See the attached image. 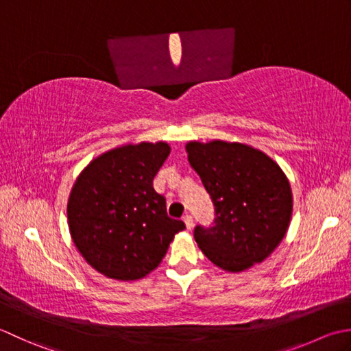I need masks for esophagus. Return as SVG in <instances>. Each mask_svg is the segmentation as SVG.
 Wrapping results in <instances>:
<instances>
[{"instance_id": "esophagus-1", "label": "esophagus", "mask_w": 351, "mask_h": 351, "mask_svg": "<svg viewBox=\"0 0 351 351\" xmlns=\"http://www.w3.org/2000/svg\"><path fill=\"white\" fill-rule=\"evenodd\" d=\"M183 221H184L186 228H188V230H191V228L194 227V219H192L191 215H184V217H183Z\"/></svg>"}]
</instances>
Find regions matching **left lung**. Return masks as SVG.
Instances as JSON below:
<instances>
[{"label":"left lung","mask_w":351,"mask_h":351,"mask_svg":"<svg viewBox=\"0 0 351 351\" xmlns=\"http://www.w3.org/2000/svg\"><path fill=\"white\" fill-rule=\"evenodd\" d=\"M186 152L215 206L213 226L194 230L204 256L232 273L267 259L285 238L292 215L291 186L280 167L239 142L194 141Z\"/></svg>","instance_id":"left-lung-1"}]
</instances>
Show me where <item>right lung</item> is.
<instances>
[{
    "mask_svg": "<svg viewBox=\"0 0 351 351\" xmlns=\"http://www.w3.org/2000/svg\"><path fill=\"white\" fill-rule=\"evenodd\" d=\"M165 142L113 148L86 167L68 199V224L78 252L98 273L138 280L159 267L184 223L167 213L153 178L169 156Z\"/></svg>",
    "mask_w": 351,
    "mask_h": 351,
    "instance_id": "add662e5",
    "label": "right lung"
}]
</instances>
